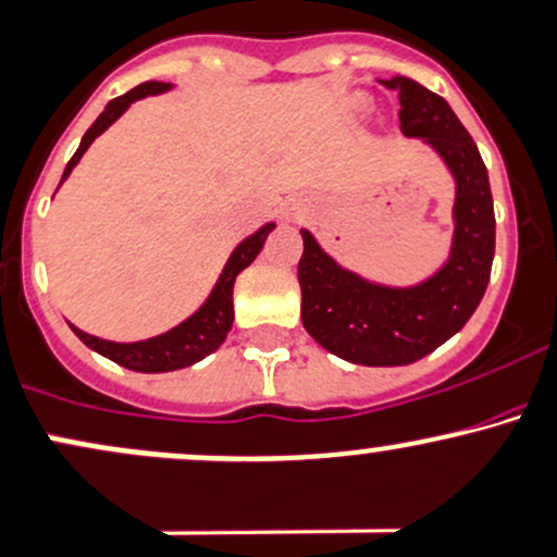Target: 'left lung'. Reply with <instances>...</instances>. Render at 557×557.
<instances>
[{
  "instance_id": "obj_1",
  "label": "left lung",
  "mask_w": 557,
  "mask_h": 557,
  "mask_svg": "<svg viewBox=\"0 0 557 557\" xmlns=\"http://www.w3.org/2000/svg\"><path fill=\"white\" fill-rule=\"evenodd\" d=\"M399 91L401 134L423 139L455 176V235L447 261L423 283L394 288L341 267L301 230V322L335 357L368 368L412 364L449 341L484 298L494 259V203L481 152L444 97L414 78H388Z\"/></svg>"
}]
</instances>
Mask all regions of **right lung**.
<instances>
[{
    "instance_id": "add662e5",
    "label": "right lung",
    "mask_w": 557,
    "mask_h": 557,
    "mask_svg": "<svg viewBox=\"0 0 557 557\" xmlns=\"http://www.w3.org/2000/svg\"><path fill=\"white\" fill-rule=\"evenodd\" d=\"M171 87H174V84L145 82V84H139V87H134L132 91H126V95L110 100L106 110L97 115L95 124H91L87 134L82 137V145H78V150L73 152L69 166H65V171H63V180H60V185L69 180L73 166L82 161V156L87 152L89 145L95 143V139L100 137V134L106 132L115 119H121V115L129 110L132 102L143 100V97H148V95H163V91H169ZM272 230H274V222L264 224V227L256 230L253 235H248L240 246L232 250L227 264H224L216 285H213L209 298L203 301V307L195 311V314H189L187 320L180 322L176 327L156 335V338L134 341V344H115V341H102V338H97V335L84 333V330H78L73 325H71V330L91 348V351L102 354V357H108L110 362L121 364V368H126V370L171 372V370L189 368V364L200 362V359L209 357L211 351H216V348L224 344V338H227V333L232 330V320H235L232 288H235L237 274H240L246 267H250V261L261 253L267 235Z\"/></svg>"
}]
</instances>
